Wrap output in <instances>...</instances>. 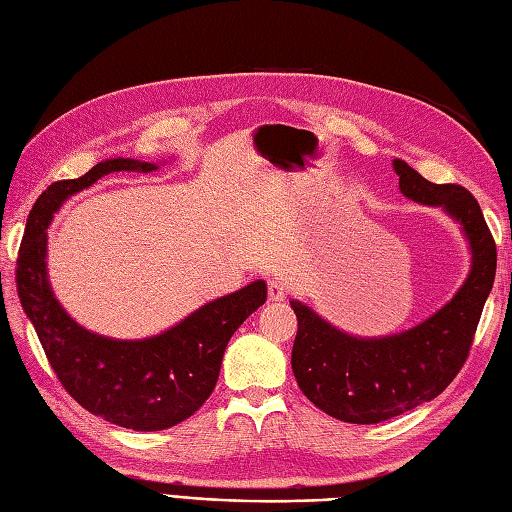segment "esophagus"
I'll return each mask as SVG.
<instances>
[{"instance_id": "esophagus-1", "label": "esophagus", "mask_w": 512, "mask_h": 512, "mask_svg": "<svg viewBox=\"0 0 512 512\" xmlns=\"http://www.w3.org/2000/svg\"><path fill=\"white\" fill-rule=\"evenodd\" d=\"M267 292L271 301H284L286 299V286L280 280H269L267 282Z\"/></svg>"}]
</instances>
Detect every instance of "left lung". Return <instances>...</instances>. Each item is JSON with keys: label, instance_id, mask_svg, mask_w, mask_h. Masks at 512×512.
<instances>
[{"label": "left lung", "instance_id": "1", "mask_svg": "<svg viewBox=\"0 0 512 512\" xmlns=\"http://www.w3.org/2000/svg\"><path fill=\"white\" fill-rule=\"evenodd\" d=\"M399 190L416 203L442 207L461 222L472 247L466 284L418 327L380 339H359L324 322L299 301L292 371L316 408L344 423L389 421L438 397L466 363L493 286L495 241L478 200L461 185L431 183L412 166L393 160Z\"/></svg>", "mask_w": 512, "mask_h": 512}]
</instances>
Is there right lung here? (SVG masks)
Segmentation results:
<instances>
[{
	"label": "right lung",
	"instance_id": "obj_1",
	"mask_svg": "<svg viewBox=\"0 0 512 512\" xmlns=\"http://www.w3.org/2000/svg\"><path fill=\"white\" fill-rule=\"evenodd\" d=\"M156 168L117 158L96 164L79 179L51 183L29 213L17 258L21 305L61 386L91 414L134 431L168 429L203 406L218 382L232 333L267 301V284L258 280L196 309L177 327L138 342L85 331L64 312L46 280V226L53 213L68 196L108 173Z\"/></svg>",
	"mask_w": 512,
	"mask_h": 512
}]
</instances>
